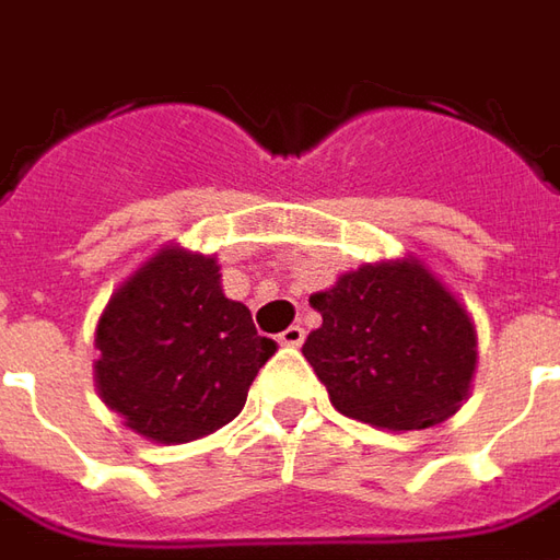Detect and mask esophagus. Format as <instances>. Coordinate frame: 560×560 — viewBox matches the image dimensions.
<instances>
[{
    "label": "esophagus",
    "instance_id": "esophagus-1",
    "mask_svg": "<svg viewBox=\"0 0 560 560\" xmlns=\"http://www.w3.org/2000/svg\"><path fill=\"white\" fill-rule=\"evenodd\" d=\"M303 340H306V330L300 328V325H291V328L281 330V334H279V343L281 346H291V349H296V346H303Z\"/></svg>",
    "mask_w": 560,
    "mask_h": 560
}]
</instances>
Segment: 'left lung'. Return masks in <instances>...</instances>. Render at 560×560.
Wrapping results in <instances>:
<instances>
[{"label":"left lung","instance_id":"8db88e82","mask_svg":"<svg viewBox=\"0 0 560 560\" xmlns=\"http://www.w3.org/2000/svg\"><path fill=\"white\" fill-rule=\"evenodd\" d=\"M310 303L322 328L306 337L303 355L340 413L408 432L444 423L466 401L475 325L417 257L359 266Z\"/></svg>","mask_w":560,"mask_h":560}]
</instances>
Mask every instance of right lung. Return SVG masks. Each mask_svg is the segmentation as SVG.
I'll return each instance as SVG.
<instances>
[{
    "mask_svg": "<svg viewBox=\"0 0 560 560\" xmlns=\"http://www.w3.org/2000/svg\"><path fill=\"white\" fill-rule=\"evenodd\" d=\"M94 346L104 405L155 444H186L235 420L257 371L276 355L248 306L223 294L214 257L180 245L121 281Z\"/></svg>",
    "mask_w": 560,
    "mask_h": 560,
    "instance_id": "right-lung-1",
    "label": "right lung"
}]
</instances>
